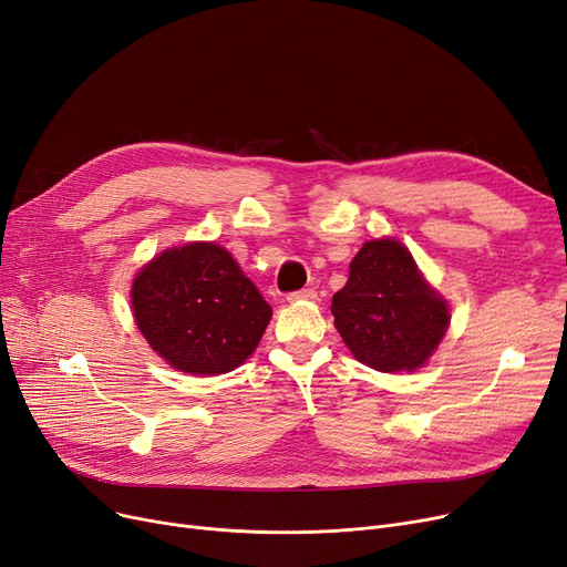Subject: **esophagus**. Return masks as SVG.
Segmentation results:
<instances>
[{"label":"esophagus","instance_id":"1","mask_svg":"<svg viewBox=\"0 0 567 567\" xmlns=\"http://www.w3.org/2000/svg\"><path fill=\"white\" fill-rule=\"evenodd\" d=\"M317 299V291L315 289H301V291H291L287 301L289 303H301V301H315Z\"/></svg>","mask_w":567,"mask_h":567}]
</instances>
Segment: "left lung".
<instances>
[{"instance_id":"obj_1","label":"left lung","mask_w":567,"mask_h":567,"mask_svg":"<svg viewBox=\"0 0 567 567\" xmlns=\"http://www.w3.org/2000/svg\"><path fill=\"white\" fill-rule=\"evenodd\" d=\"M331 312L350 352L382 373L422 368L450 327L447 301L396 238L363 243Z\"/></svg>"}]
</instances>
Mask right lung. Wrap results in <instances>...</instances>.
I'll list each match as a JSON object with an SVG mask.
<instances>
[{"label": "right lung", "mask_w": 567, "mask_h": 567, "mask_svg": "<svg viewBox=\"0 0 567 567\" xmlns=\"http://www.w3.org/2000/svg\"><path fill=\"white\" fill-rule=\"evenodd\" d=\"M132 310L147 344L189 375L234 371L257 350L274 315L215 243H187L145 264L132 285Z\"/></svg>", "instance_id": "add662e5"}]
</instances>
